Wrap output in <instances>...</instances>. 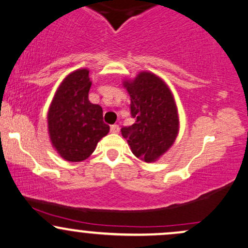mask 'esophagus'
<instances>
[{"instance_id":"34e87169","label":"esophagus","mask_w":248,"mask_h":248,"mask_svg":"<svg viewBox=\"0 0 248 248\" xmlns=\"http://www.w3.org/2000/svg\"><path fill=\"white\" fill-rule=\"evenodd\" d=\"M110 132L114 133V134H118V133L120 132L119 124H113V126H110Z\"/></svg>"}]
</instances>
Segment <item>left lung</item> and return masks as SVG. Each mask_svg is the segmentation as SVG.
<instances>
[{
  "label": "left lung",
  "mask_w": 248,
  "mask_h": 248,
  "mask_svg": "<svg viewBox=\"0 0 248 248\" xmlns=\"http://www.w3.org/2000/svg\"><path fill=\"white\" fill-rule=\"evenodd\" d=\"M130 96V113L135 124L121 128L130 151L145 162H155L179 134V114L175 99L167 83L151 72H140L124 80Z\"/></svg>",
  "instance_id": "8db88e82"
}]
</instances>
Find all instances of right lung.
Segmentation results:
<instances>
[{
    "label": "right lung",
    "mask_w": 248,
    "mask_h": 248,
    "mask_svg": "<svg viewBox=\"0 0 248 248\" xmlns=\"http://www.w3.org/2000/svg\"><path fill=\"white\" fill-rule=\"evenodd\" d=\"M89 69L80 68L60 83L49 106L48 134L53 148L64 160L80 162L89 157L109 132L101 106L89 101Z\"/></svg>",
    "instance_id": "1"
}]
</instances>
